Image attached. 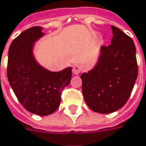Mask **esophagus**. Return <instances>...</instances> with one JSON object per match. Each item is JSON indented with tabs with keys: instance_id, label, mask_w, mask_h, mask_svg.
<instances>
[{
	"instance_id": "34e87169",
	"label": "esophagus",
	"mask_w": 146,
	"mask_h": 146,
	"mask_svg": "<svg viewBox=\"0 0 146 146\" xmlns=\"http://www.w3.org/2000/svg\"><path fill=\"white\" fill-rule=\"evenodd\" d=\"M81 71H82V67L80 66V65L76 64V65H74V66L73 67V74L78 75V74H79V73H80Z\"/></svg>"
}]
</instances>
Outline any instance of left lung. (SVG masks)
<instances>
[{
    "instance_id": "1",
    "label": "left lung",
    "mask_w": 146,
    "mask_h": 146,
    "mask_svg": "<svg viewBox=\"0 0 146 146\" xmlns=\"http://www.w3.org/2000/svg\"><path fill=\"white\" fill-rule=\"evenodd\" d=\"M111 44L102 46L97 65L82 73V91L88 107L98 113H111L124 106L138 75L132 39L111 25Z\"/></svg>"
}]
</instances>
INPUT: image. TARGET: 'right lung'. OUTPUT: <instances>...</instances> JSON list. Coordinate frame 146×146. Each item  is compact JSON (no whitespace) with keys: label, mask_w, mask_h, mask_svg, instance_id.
<instances>
[{"label":"right lung","mask_w":146,"mask_h":146,"mask_svg":"<svg viewBox=\"0 0 146 146\" xmlns=\"http://www.w3.org/2000/svg\"><path fill=\"white\" fill-rule=\"evenodd\" d=\"M39 26L23 31L11 44L7 78L19 102L39 116L54 113L60 104L62 91L70 82L72 68L51 72L41 67L33 55L34 43L44 34Z\"/></svg>","instance_id":"obj_1"}]
</instances>
